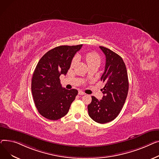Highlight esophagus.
Here are the masks:
<instances>
[{
    "label": "esophagus",
    "mask_w": 159,
    "mask_h": 159,
    "mask_svg": "<svg viewBox=\"0 0 159 159\" xmlns=\"http://www.w3.org/2000/svg\"><path fill=\"white\" fill-rule=\"evenodd\" d=\"M78 94H79V95H85V92H83L80 90V91L78 92Z\"/></svg>",
    "instance_id": "1"
}]
</instances>
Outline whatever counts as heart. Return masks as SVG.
<instances>
[{
    "label": "heart",
    "mask_w": 159,
    "mask_h": 159,
    "mask_svg": "<svg viewBox=\"0 0 159 159\" xmlns=\"http://www.w3.org/2000/svg\"><path fill=\"white\" fill-rule=\"evenodd\" d=\"M85 58L86 60V61L87 63V64L89 65H90L92 64H94V63H97L99 64L101 62V58L99 57V56L94 52H89L87 54H85ZM78 61V58L77 57L74 58V59L72 60L71 62V67H74V65H76V63H77Z\"/></svg>",
    "instance_id": "obj_1"
}]
</instances>
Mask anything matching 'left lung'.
<instances>
[{
	"instance_id": "8db88e82",
	"label": "left lung",
	"mask_w": 159,
	"mask_h": 159,
	"mask_svg": "<svg viewBox=\"0 0 159 159\" xmlns=\"http://www.w3.org/2000/svg\"><path fill=\"white\" fill-rule=\"evenodd\" d=\"M99 48L106 57L105 72L101 77V81L105 83V87L101 89L104 96L101 100L92 96L88 111L92 119L105 124L113 120L120 113L128 95L129 83L122 58L105 47L99 46Z\"/></svg>"
}]
</instances>
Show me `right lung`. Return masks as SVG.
Instances as JSON below:
<instances>
[{"mask_svg": "<svg viewBox=\"0 0 159 159\" xmlns=\"http://www.w3.org/2000/svg\"><path fill=\"white\" fill-rule=\"evenodd\" d=\"M82 45L57 47L47 52L36 65L31 91L37 110L46 119L54 120L65 116L78 94L76 89L63 88L60 76L67 73L73 57Z\"/></svg>", "mask_w": 159, "mask_h": 159, "instance_id": "add662e5", "label": "right lung"}]
</instances>
